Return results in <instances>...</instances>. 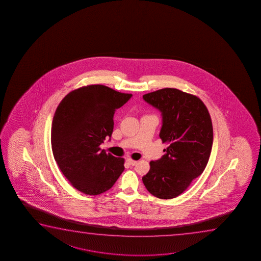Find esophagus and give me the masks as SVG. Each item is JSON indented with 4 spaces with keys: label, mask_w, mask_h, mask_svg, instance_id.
Segmentation results:
<instances>
[{
    "label": "esophagus",
    "mask_w": 261,
    "mask_h": 261,
    "mask_svg": "<svg viewBox=\"0 0 261 261\" xmlns=\"http://www.w3.org/2000/svg\"><path fill=\"white\" fill-rule=\"evenodd\" d=\"M126 162H127L129 165H131V166H136V165L137 164V161H134L132 159H127Z\"/></svg>",
    "instance_id": "34e87169"
}]
</instances>
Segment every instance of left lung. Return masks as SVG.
Instances as JSON below:
<instances>
[{
  "instance_id": "obj_1",
  "label": "left lung",
  "mask_w": 261,
  "mask_h": 261,
  "mask_svg": "<svg viewBox=\"0 0 261 261\" xmlns=\"http://www.w3.org/2000/svg\"><path fill=\"white\" fill-rule=\"evenodd\" d=\"M143 97L161 111L160 137L168 145L163 157L150 161L143 185L159 199H173L207 166L213 143L211 115L199 97L175 88H163Z\"/></svg>"
}]
</instances>
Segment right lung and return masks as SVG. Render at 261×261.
<instances>
[{
  "instance_id": "1",
  "label": "right lung",
  "mask_w": 261,
  "mask_h": 261,
  "mask_svg": "<svg viewBox=\"0 0 261 261\" xmlns=\"http://www.w3.org/2000/svg\"><path fill=\"white\" fill-rule=\"evenodd\" d=\"M102 85L68 93L54 113L50 143L59 168L75 189L98 195L111 189L124 171L125 160L100 150L113 132L117 109L131 98Z\"/></svg>"
}]
</instances>
